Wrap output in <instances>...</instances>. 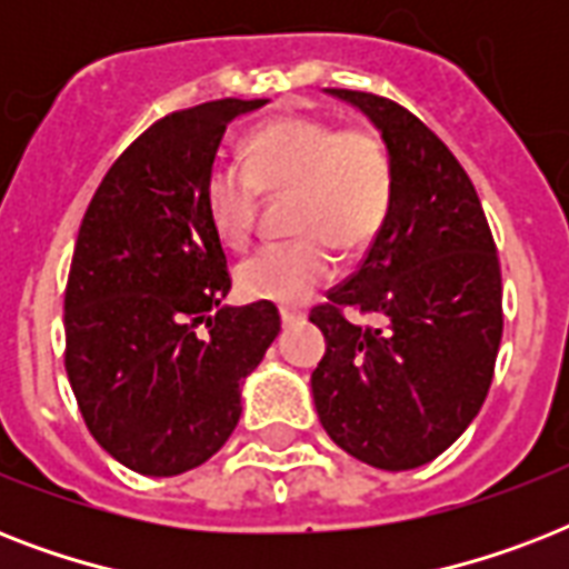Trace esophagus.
<instances>
[{
  "label": "esophagus",
  "mask_w": 569,
  "mask_h": 569,
  "mask_svg": "<svg viewBox=\"0 0 569 569\" xmlns=\"http://www.w3.org/2000/svg\"><path fill=\"white\" fill-rule=\"evenodd\" d=\"M280 321H283V328H292V325H298V321H303V312L280 310Z\"/></svg>",
  "instance_id": "1"
}]
</instances>
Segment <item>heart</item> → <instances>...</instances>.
Returning a JSON list of instances; mask_svg holds the SVG:
<instances>
[{
  "instance_id": "heart-1",
  "label": "heart",
  "mask_w": 569,
  "mask_h": 569,
  "mask_svg": "<svg viewBox=\"0 0 569 569\" xmlns=\"http://www.w3.org/2000/svg\"><path fill=\"white\" fill-rule=\"evenodd\" d=\"M396 173L387 144L366 129H342L307 114L268 120L248 138V159L218 162L206 177L203 203L223 244L244 248L259 200L295 191L292 230L301 239L266 244L236 268L250 301L301 307L337 271L335 248H369L387 223Z\"/></svg>"
}]
</instances>
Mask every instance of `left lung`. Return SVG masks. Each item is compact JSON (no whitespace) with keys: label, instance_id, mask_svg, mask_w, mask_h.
Here are the masks:
<instances>
[{"label":"left lung","instance_id":"8db88e82","mask_svg":"<svg viewBox=\"0 0 569 569\" xmlns=\"http://www.w3.org/2000/svg\"><path fill=\"white\" fill-rule=\"evenodd\" d=\"M328 93L378 127L396 189L360 268L310 312L328 342L312 401L339 449L401 472L442 455L485 405L502 342L499 257L476 186L422 120L378 93Z\"/></svg>","mask_w":569,"mask_h":569}]
</instances>
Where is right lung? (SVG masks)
I'll return each mask as SVG.
<instances>
[{"label":"right lung","instance_id":"right-lung-1","mask_svg":"<svg viewBox=\"0 0 569 569\" xmlns=\"http://www.w3.org/2000/svg\"><path fill=\"white\" fill-rule=\"evenodd\" d=\"M214 100L156 120L120 153L79 227L64 366L88 431L141 476H180L230 440L241 383L280 333L274 303L223 307L227 257L203 203L232 120Z\"/></svg>","mask_w":569,"mask_h":569}]
</instances>
